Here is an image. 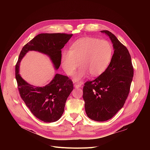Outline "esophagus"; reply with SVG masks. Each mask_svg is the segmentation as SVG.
Masks as SVG:
<instances>
[{
    "label": "esophagus",
    "mask_w": 150,
    "mask_h": 150,
    "mask_svg": "<svg viewBox=\"0 0 150 150\" xmlns=\"http://www.w3.org/2000/svg\"><path fill=\"white\" fill-rule=\"evenodd\" d=\"M74 86L76 88H82V85L81 83H76V84L74 85Z\"/></svg>",
    "instance_id": "34e87169"
}]
</instances>
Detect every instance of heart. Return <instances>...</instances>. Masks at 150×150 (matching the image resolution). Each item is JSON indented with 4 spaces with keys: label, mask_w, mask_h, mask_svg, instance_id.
Here are the masks:
<instances>
[{
    "label": "heart",
    "mask_w": 150,
    "mask_h": 150,
    "mask_svg": "<svg viewBox=\"0 0 150 150\" xmlns=\"http://www.w3.org/2000/svg\"><path fill=\"white\" fill-rule=\"evenodd\" d=\"M113 55V47L107 40L97 38L84 37L75 41L70 50L62 53L63 69L69 76L74 74L78 62L81 68L74 77L75 82H80L89 73L93 76L102 74L109 67Z\"/></svg>",
    "instance_id": "b5f03b06"
}]
</instances>
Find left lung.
<instances>
[{"label": "left lung", "instance_id": "1", "mask_svg": "<svg viewBox=\"0 0 150 150\" xmlns=\"http://www.w3.org/2000/svg\"><path fill=\"white\" fill-rule=\"evenodd\" d=\"M113 44L114 53L109 67L94 80L85 83L83 99L87 116L94 121L112 118L121 109L129 94L134 76L131 55L111 32L103 30Z\"/></svg>", "mask_w": 150, "mask_h": 150}]
</instances>
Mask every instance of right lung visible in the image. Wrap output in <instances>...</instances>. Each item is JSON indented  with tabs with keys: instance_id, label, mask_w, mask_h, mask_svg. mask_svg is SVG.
Returning a JSON list of instances; mask_svg holds the SVG:
<instances>
[{
	"instance_id": "add662e5",
	"label": "right lung",
	"mask_w": 150,
	"mask_h": 150,
	"mask_svg": "<svg viewBox=\"0 0 150 150\" xmlns=\"http://www.w3.org/2000/svg\"><path fill=\"white\" fill-rule=\"evenodd\" d=\"M73 34L42 33L26 44L21 50L15 67V77L21 97L31 113L45 122H54L62 116L68 97L74 89L72 81L68 76L56 74L43 87L28 83L19 74L20 63L30 51H35L49 57L55 70L61 63V49Z\"/></svg>"
}]
</instances>
